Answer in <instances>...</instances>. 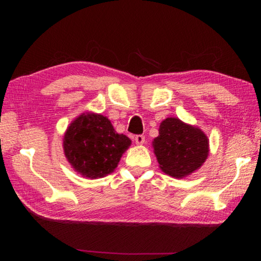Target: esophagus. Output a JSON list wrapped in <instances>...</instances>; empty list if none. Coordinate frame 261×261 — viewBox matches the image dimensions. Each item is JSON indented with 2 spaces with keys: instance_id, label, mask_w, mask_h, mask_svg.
<instances>
[{
  "instance_id": "esophagus-1",
  "label": "esophagus",
  "mask_w": 261,
  "mask_h": 261,
  "mask_svg": "<svg viewBox=\"0 0 261 261\" xmlns=\"http://www.w3.org/2000/svg\"><path fill=\"white\" fill-rule=\"evenodd\" d=\"M135 140H136V144H138V145L144 144L145 136H144V135H137V136L135 137Z\"/></svg>"
}]
</instances>
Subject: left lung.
<instances>
[{
    "mask_svg": "<svg viewBox=\"0 0 261 261\" xmlns=\"http://www.w3.org/2000/svg\"><path fill=\"white\" fill-rule=\"evenodd\" d=\"M163 173L184 177L197 170L208 155V139L204 132L178 118H166L153 143Z\"/></svg>",
    "mask_w": 261,
    "mask_h": 261,
    "instance_id": "1",
    "label": "left lung"
}]
</instances>
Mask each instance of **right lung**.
I'll return each instance as SVG.
<instances>
[{
  "label": "right lung",
  "mask_w": 261,
  "mask_h": 261,
  "mask_svg": "<svg viewBox=\"0 0 261 261\" xmlns=\"http://www.w3.org/2000/svg\"><path fill=\"white\" fill-rule=\"evenodd\" d=\"M131 140L114 130L107 117L83 114L65 132L63 147L71 166L88 178L102 177L117 167Z\"/></svg>",
  "instance_id": "add662e5"
}]
</instances>
